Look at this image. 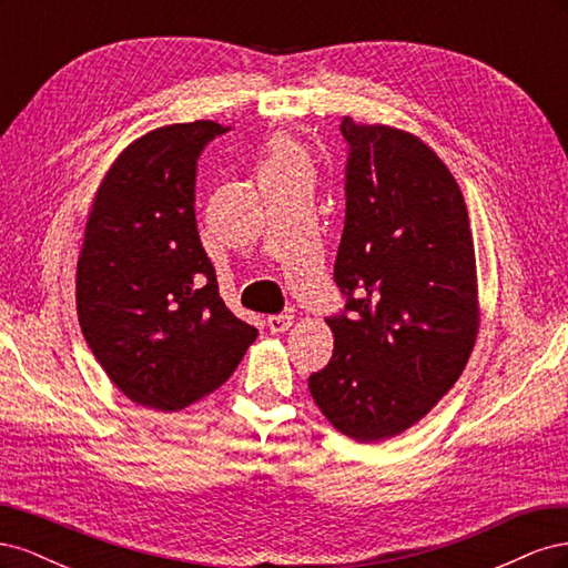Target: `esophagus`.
Masks as SVG:
<instances>
[{"label": "esophagus", "instance_id": "obj_1", "mask_svg": "<svg viewBox=\"0 0 568 568\" xmlns=\"http://www.w3.org/2000/svg\"><path fill=\"white\" fill-rule=\"evenodd\" d=\"M291 324H294V317L291 315H270L267 317V329L272 334H284L291 329Z\"/></svg>", "mask_w": 568, "mask_h": 568}]
</instances>
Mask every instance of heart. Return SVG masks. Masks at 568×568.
Listing matches in <instances>:
<instances>
[{
    "instance_id": "b5f03b06",
    "label": "heart",
    "mask_w": 568,
    "mask_h": 568,
    "mask_svg": "<svg viewBox=\"0 0 568 568\" xmlns=\"http://www.w3.org/2000/svg\"><path fill=\"white\" fill-rule=\"evenodd\" d=\"M284 170H305L307 173V161L303 156V151L291 144L288 140H280L272 146L270 159L263 165V175L265 173H284Z\"/></svg>"
}]
</instances>
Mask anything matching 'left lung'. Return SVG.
<instances>
[{
    "label": "left lung",
    "mask_w": 568,
    "mask_h": 568,
    "mask_svg": "<svg viewBox=\"0 0 568 568\" xmlns=\"http://www.w3.org/2000/svg\"><path fill=\"white\" fill-rule=\"evenodd\" d=\"M341 134L346 305L326 317L334 355L307 386L341 434L369 443L403 434L459 379L478 332L476 261L467 203L432 149L348 115Z\"/></svg>",
    "instance_id": "obj_1"
}]
</instances>
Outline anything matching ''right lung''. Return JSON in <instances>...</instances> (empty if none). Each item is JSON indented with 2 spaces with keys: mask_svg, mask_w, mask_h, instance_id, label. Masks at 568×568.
I'll return each mask as SVG.
<instances>
[{
  "mask_svg": "<svg viewBox=\"0 0 568 568\" xmlns=\"http://www.w3.org/2000/svg\"><path fill=\"white\" fill-rule=\"evenodd\" d=\"M222 132L196 120L130 144L84 230L75 282L82 336L136 405H192L230 379L257 336L222 301L196 227V161Z\"/></svg>",
  "mask_w": 568,
  "mask_h": 568,
  "instance_id": "add662e5",
  "label": "right lung"
}]
</instances>
